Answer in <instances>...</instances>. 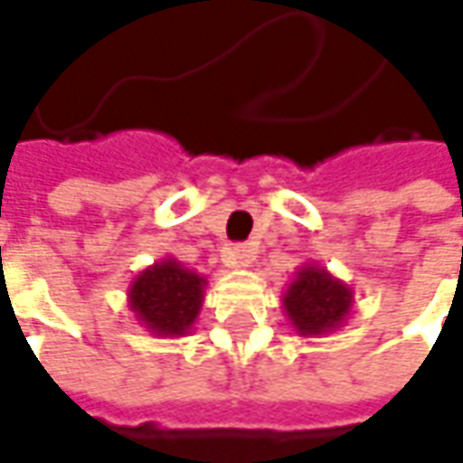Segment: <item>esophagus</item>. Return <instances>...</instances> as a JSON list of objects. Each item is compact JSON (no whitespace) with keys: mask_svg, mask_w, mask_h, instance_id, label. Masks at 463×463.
Segmentation results:
<instances>
[{"mask_svg":"<svg viewBox=\"0 0 463 463\" xmlns=\"http://www.w3.org/2000/svg\"><path fill=\"white\" fill-rule=\"evenodd\" d=\"M222 260L226 268H234V270H240V268H250V265H252V260H255V250H252V247H247V244L223 247Z\"/></svg>","mask_w":463,"mask_h":463,"instance_id":"34e87169","label":"esophagus"}]
</instances>
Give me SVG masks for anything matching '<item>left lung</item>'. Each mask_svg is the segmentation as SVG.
I'll return each instance as SVG.
<instances>
[{"mask_svg": "<svg viewBox=\"0 0 463 463\" xmlns=\"http://www.w3.org/2000/svg\"><path fill=\"white\" fill-rule=\"evenodd\" d=\"M283 309L301 337H325L340 329L353 311V288L317 262H304L283 291Z\"/></svg>", "mask_w": 463, "mask_h": 463, "instance_id": "1", "label": "left lung"}]
</instances>
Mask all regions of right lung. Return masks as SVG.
I'll use <instances>...</instances> for the list:
<instances>
[{"label": "right lung", "instance_id": "right-lung-1", "mask_svg": "<svg viewBox=\"0 0 463 463\" xmlns=\"http://www.w3.org/2000/svg\"><path fill=\"white\" fill-rule=\"evenodd\" d=\"M208 280L180 260L162 258L141 270L128 286V309L156 337L187 335L203 307Z\"/></svg>", "mask_w": 463, "mask_h": 463}]
</instances>
